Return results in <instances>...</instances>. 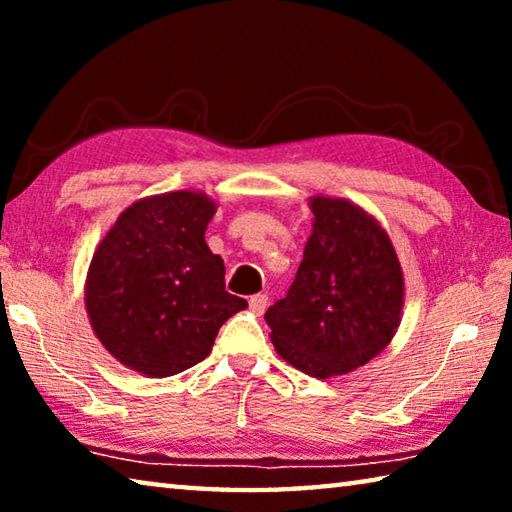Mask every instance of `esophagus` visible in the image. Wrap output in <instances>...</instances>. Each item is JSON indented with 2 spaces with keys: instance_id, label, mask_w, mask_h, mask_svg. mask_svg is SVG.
Instances as JSON below:
<instances>
[{
  "instance_id": "1",
  "label": "esophagus",
  "mask_w": 512,
  "mask_h": 512,
  "mask_svg": "<svg viewBox=\"0 0 512 512\" xmlns=\"http://www.w3.org/2000/svg\"><path fill=\"white\" fill-rule=\"evenodd\" d=\"M266 305H268V298L264 296V293H255V296H250L248 300V307L250 311H255L257 316H262L266 311Z\"/></svg>"
}]
</instances>
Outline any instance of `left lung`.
Instances as JSON below:
<instances>
[{
  "label": "left lung",
  "instance_id": "1",
  "mask_svg": "<svg viewBox=\"0 0 512 512\" xmlns=\"http://www.w3.org/2000/svg\"><path fill=\"white\" fill-rule=\"evenodd\" d=\"M305 257L264 314L280 357L316 379L366 366L393 341L404 275L388 232L348 198L311 196Z\"/></svg>",
  "mask_w": 512,
  "mask_h": 512
}]
</instances>
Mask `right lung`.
I'll use <instances>...</instances> for the list:
<instances>
[{
	"label": "right lung",
	"mask_w": 512,
	"mask_h": 512,
	"mask_svg": "<svg viewBox=\"0 0 512 512\" xmlns=\"http://www.w3.org/2000/svg\"><path fill=\"white\" fill-rule=\"evenodd\" d=\"M216 203L203 192L155 194L117 216L85 277V309L103 348L146 377H171L212 352L219 327L246 309L225 291L205 244Z\"/></svg>",
	"instance_id": "right-lung-1"
}]
</instances>
